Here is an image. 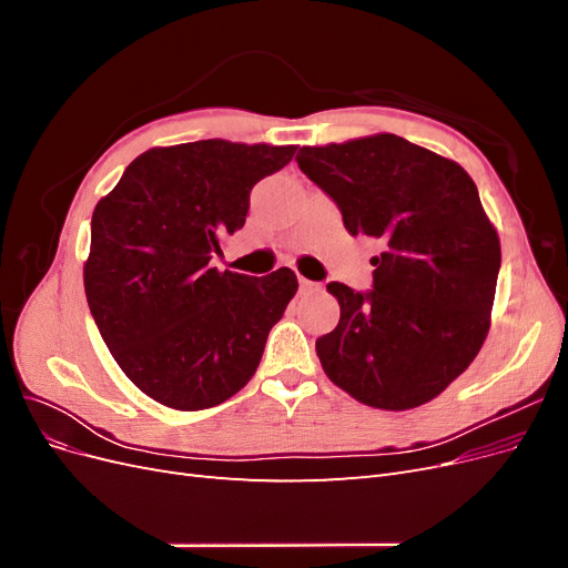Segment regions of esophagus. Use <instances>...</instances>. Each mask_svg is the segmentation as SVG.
<instances>
[{"mask_svg":"<svg viewBox=\"0 0 568 568\" xmlns=\"http://www.w3.org/2000/svg\"><path fill=\"white\" fill-rule=\"evenodd\" d=\"M298 286H301L303 294H307V291H320V284H315V282H311V280H305V277L298 280Z\"/></svg>","mask_w":568,"mask_h":568,"instance_id":"obj_1","label":"esophagus"}]
</instances>
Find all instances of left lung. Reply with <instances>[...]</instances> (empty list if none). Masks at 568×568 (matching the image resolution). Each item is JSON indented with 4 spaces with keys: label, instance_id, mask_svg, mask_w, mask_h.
<instances>
[{
    "label": "left lung",
    "instance_id": "left-lung-1",
    "mask_svg": "<svg viewBox=\"0 0 568 568\" xmlns=\"http://www.w3.org/2000/svg\"><path fill=\"white\" fill-rule=\"evenodd\" d=\"M298 168L343 225L382 239L374 291L332 282L336 329L317 338L324 374L357 403L412 409L467 369L490 329L500 236L459 163L388 132L303 146Z\"/></svg>",
    "mask_w": 568,
    "mask_h": 568
}]
</instances>
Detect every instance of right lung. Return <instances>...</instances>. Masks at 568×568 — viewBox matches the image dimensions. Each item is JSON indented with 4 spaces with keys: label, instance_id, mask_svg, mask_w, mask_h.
Returning a JSON list of instances; mask_svg holds the SVG:
<instances>
[{
    "label": "right lung",
    "instance_id": "1",
    "mask_svg": "<svg viewBox=\"0 0 568 568\" xmlns=\"http://www.w3.org/2000/svg\"><path fill=\"white\" fill-rule=\"evenodd\" d=\"M296 149L227 140L153 146L97 203L84 294L118 367L156 403L213 407L255 374L298 280L288 267L255 280L211 261L244 227L253 184Z\"/></svg>",
    "mask_w": 568,
    "mask_h": 568
}]
</instances>
